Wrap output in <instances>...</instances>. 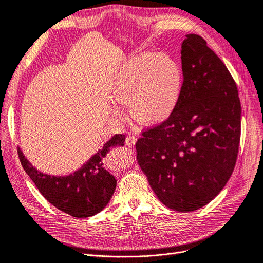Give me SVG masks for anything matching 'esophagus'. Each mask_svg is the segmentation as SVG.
Segmentation results:
<instances>
[{
	"label": "esophagus",
	"instance_id": "esophagus-1",
	"mask_svg": "<svg viewBox=\"0 0 263 263\" xmlns=\"http://www.w3.org/2000/svg\"><path fill=\"white\" fill-rule=\"evenodd\" d=\"M135 142H137V139H135L134 137H126L125 138V146L128 147H132L135 145Z\"/></svg>",
	"mask_w": 263,
	"mask_h": 263
}]
</instances>
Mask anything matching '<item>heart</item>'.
Returning <instances> with one entry per match:
<instances>
[{
  "mask_svg": "<svg viewBox=\"0 0 263 263\" xmlns=\"http://www.w3.org/2000/svg\"><path fill=\"white\" fill-rule=\"evenodd\" d=\"M183 82L182 68L172 56L142 53L126 61L116 73L110 96L115 103L128 105L135 121L155 126L169 120L178 108ZM112 114L123 117L118 106Z\"/></svg>",
  "mask_w": 263,
  "mask_h": 263,
  "instance_id": "b5f03b06",
  "label": "heart"
}]
</instances>
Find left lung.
<instances>
[{
  "label": "left lung",
  "mask_w": 263,
  "mask_h": 263,
  "mask_svg": "<svg viewBox=\"0 0 263 263\" xmlns=\"http://www.w3.org/2000/svg\"><path fill=\"white\" fill-rule=\"evenodd\" d=\"M183 91L164 123L135 144L140 168L164 206L190 212L207 205L234 170L240 140V101L227 66L198 34L182 43Z\"/></svg>",
  "instance_id": "left-lung-1"
}]
</instances>
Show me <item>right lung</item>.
<instances>
[{"label":"right lung","instance_id":"1","mask_svg":"<svg viewBox=\"0 0 263 263\" xmlns=\"http://www.w3.org/2000/svg\"><path fill=\"white\" fill-rule=\"evenodd\" d=\"M124 141V134H116L79 170L67 177L37 171L21 148L17 152L24 170L48 202L69 216L87 218L102 211L112 196L117 180L103 167V158L111 148L123 146Z\"/></svg>","mask_w":263,"mask_h":263}]
</instances>
